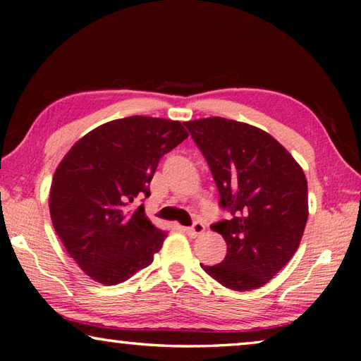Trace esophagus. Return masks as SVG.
<instances>
[{
    "label": "esophagus",
    "mask_w": 361,
    "mask_h": 361,
    "mask_svg": "<svg viewBox=\"0 0 361 361\" xmlns=\"http://www.w3.org/2000/svg\"><path fill=\"white\" fill-rule=\"evenodd\" d=\"M185 232L189 235V237H199L203 232H205V226H203V222L195 221L191 227H186Z\"/></svg>",
    "instance_id": "obj_1"
}]
</instances>
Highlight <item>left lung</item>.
Masks as SVG:
<instances>
[{
  "instance_id": "8db88e82",
  "label": "left lung",
  "mask_w": 361,
  "mask_h": 361,
  "mask_svg": "<svg viewBox=\"0 0 361 361\" xmlns=\"http://www.w3.org/2000/svg\"><path fill=\"white\" fill-rule=\"evenodd\" d=\"M213 173L231 218L212 226L227 243L218 265H200L233 290L267 284L300 246L307 221L303 169L270 134L212 116L185 123Z\"/></svg>"
}]
</instances>
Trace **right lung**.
Instances as JSON below:
<instances>
[{
	"instance_id": "obj_1",
	"label": "right lung",
	"mask_w": 361,
	"mask_h": 361,
	"mask_svg": "<svg viewBox=\"0 0 361 361\" xmlns=\"http://www.w3.org/2000/svg\"><path fill=\"white\" fill-rule=\"evenodd\" d=\"M188 137L180 121L128 116L83 135L58 166L50 218L77 265L91 279L120 284L153 262L166 232L143 203L164 154Z\"/></svg>"
}]
</instances>
